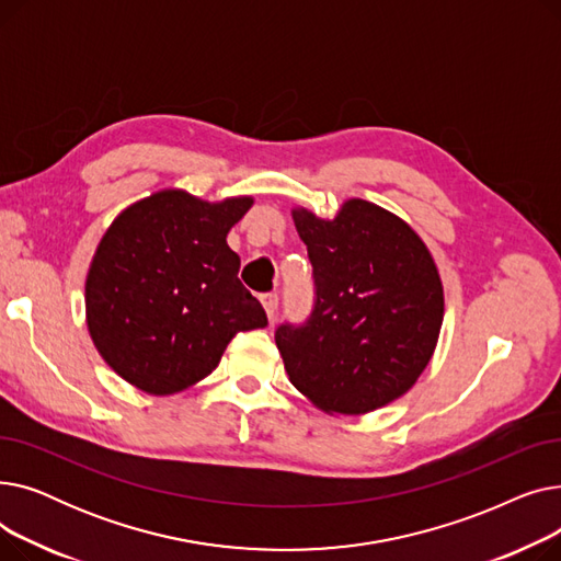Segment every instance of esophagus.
<instances>
[{"label":"esophagus","instance_id":"1","mask_svg":"<svg viewBox=\"0 0 561 561\" xmlns=\"http://www.w3.org/2000/svg\"><path fill=\"white\" fill-rule=\"evenodd\" d=\"M261 305H263L265 316H268V320H273L275 313H277V305H279L277 293H265V296H261Z\"/></svg>","mask_w":561,"mask_h":561}]
</instances>
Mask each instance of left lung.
I'll return each mask as SVG.
<instances>
[{
    "instance_id": "obj_1",
    "label": "left lung",
    "mask_w": 561,
    "mask_h": 561,
    "mask_svg": "<svg viewBox=\"0 0 561 561\" xmlns=\"http://www.w3.org/2000/svg\"><path fill=\"white\" fill-rule=\"evenodd\" d=\"M316 307L275 343L290 385L330 416H362L416 385L444 325V282L425 241L400 216L350 197L334 218L293 206Z\"/></svg>"
}]
</instances>
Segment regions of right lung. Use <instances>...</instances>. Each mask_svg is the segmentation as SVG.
<instances>
[{"instance_id":"obj_1","label":"right lung","mask_w":561,"mask_h":561,"mask_svg":"<svg viewBox=\"0 0 561 561\" xmlns=\"http://www.w3.org/2000/svg\"><path fill=\"white\" fill-rule=\"evenodd\" d=\"M252 204V195L209 202L163 188L104 231L85 273V325L102 359L138 391L191 389L236 334L268 325L227 245Z\"/></svg>"}]
</instances>
